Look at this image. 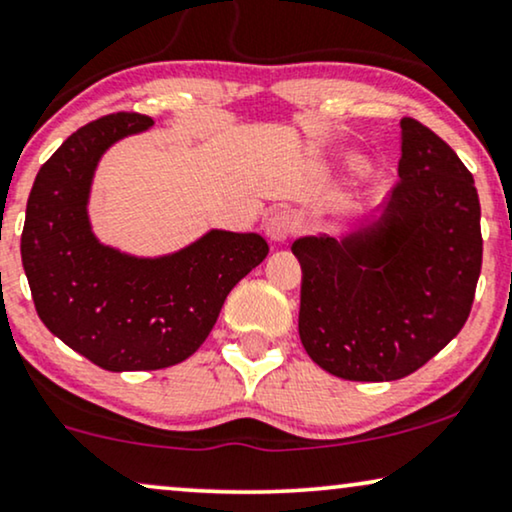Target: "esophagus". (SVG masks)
<instances>
[{
	"instance_id": "esophagus-1",
	"label": "esophagus",
	"mask_w": 512,
	"mask_h": 512,
	"mask_svg": "<svg viewBox=\"0 0 512 512\" xmlns=\"http://www.w3.org/2000/svg\"><path fill=\"white\" fill-rule=\"evenodd\" d=\"M295 229H297V219L293 212L288 210L274 212V215L267 219V224H264V231H267V236L274 243H286L288 238L293 236Z\"/></svg>"
}]
</instances>
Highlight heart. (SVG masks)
<instances>
[{"label":"heart","mask_w":512,"mask_h":512,"mask_svg":"<svg viewBox=\"0 0 512 512\" xmlns=\"http://www.w3.org/2000/svg\"><path fill=\"white\" fill-rule=\"evenodd\" d=\"M340 167L349 174V177H364L366 170H368V165L364 163V160H361L359 155H352V153L342 155Z\"/></svg>","instance_id":"heart-1"}]
</instances>
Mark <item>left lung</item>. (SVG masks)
Segmentation results:
<instances>
[{"label":"left lung","mask_w":512,"mask_h":512,"mask_svg":"<svg viewBox=\"0 0 512 512\" xmlns=\"http://www.w3.org/2000/svg\"><path fill=\"white\" fill-rule=\"evenodd\" d=\"M401 125L399 184L383 215L340 241L302 236L300 340L342 380L390 383L418 371L468 321L482 269L480 198L451 146Z\"/></svg>","instance_id":"left-lung-1"}]
</instances>
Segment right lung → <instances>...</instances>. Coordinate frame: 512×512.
I'll return each mask as SVG.
<instances>
[{
	"label": "right lung",
	"instance_id": "1",
	"mask_svg": "<svg viewBox=\"0 0 512 512\" xmlns=\"http://www.w3.org/2000/svg\"><path fill=\"white\" fill-rule=\"evenodd\" d=\"M153 127L115 113L77 129L37 172L21 236L23 269L44 326L106 371H155L189 359L231 288L267 257L260 234L210 229L186 248L137 257L101 243L89 219L103 153Z\"/></svg>",
	"mask_w": 512,
	"mask_h": 512
}]
</instances>
